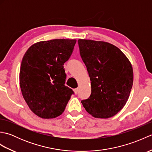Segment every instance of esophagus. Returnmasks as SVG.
<instances>
[{
  "mask_svg": "<svg viewBox=\"0 0 152 152\" xmlns=\"http://www.w3.org/2000/svg\"><path fill=\"white\" fill-rule=\"evenodd\" d=\"M74 93H75V94H77V93H78V88L74 89Z\"/></svg>",
  "mask_w": 152,
  "mask_h": 152,
  "instance_id": "1",
  "label": "esophagus"
}]
</instances>
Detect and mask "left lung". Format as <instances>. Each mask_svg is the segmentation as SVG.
<instances>
[{
    "label": "left lung",
    "mask_w": 152,
    "mask_h": 152,
    "mask_svg": "<svg viewBox=\"0 0 152 152\" xmlns=\"http://www.w3.org/2000/svg\"><path fill=\"white\" fill-rule=\"evenodd\" d=\"M78 43L91 85V95L81 101L83 107L95 118H111L129 99L133 83V67L113 44L85 39H79Z\"/></svg>",
    "instance_id": "8db88e82"
}]
</instances>
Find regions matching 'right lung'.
Wrapping results in <instances>:
<instances>
[{
  "instance_id": "add662e5",
  "label": "right lung",
  "mask_w": 152,
  "mask_h": 152,
  "mask_svg": "<svg viewBox=\"0 0 152 152\" xmlns=\"http://www.w3.org/2000/svg\"><path fill=\"white\" fill-rule=\"evenodd\" d=\"M76 40L55 39L28 48L21 61L19 83L25 101L35 114L54 118L64 112L72 89L64 85V63L72 53Z\"/></svg>"
}]
</instances>
